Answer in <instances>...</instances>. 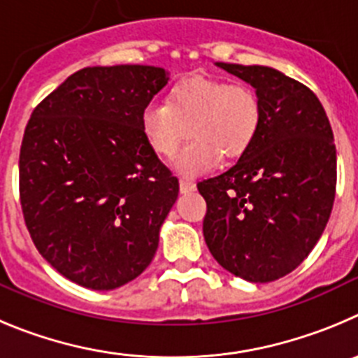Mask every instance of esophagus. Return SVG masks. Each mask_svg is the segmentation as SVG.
<instances>
[{"label": "esophagus", "mask_w": 358, "mask_h": 358, "mask_svg": "<svg viewBox=\"0 0 358 358\" xmlns=\"http://www.w3.org/2000/svg\"><path fill=\"white\" fill-rule=\"evenodd\" d=\"M196 191V183L191 182V180H180V192L185 194V192Z\"/></svg>", "instance_id": "34e87169"}]
</instances>
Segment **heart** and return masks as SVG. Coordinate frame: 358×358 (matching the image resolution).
Returning a JSON list of instances; mask_svg holds the SVG:
<instances>
[{"label":"heart","instance_id":"obj_1","mask_svg":"<svg viewBox=\"0 0 358 358\" xmlns=\"http://www.w3.org/2000/svg\"><path fill=\"white\" fill-rule=\"evenodd\" d=\"M262 107L250 85L191 76L176 82L166 103L141 112V131L159 157L173 159L189 134L194 139L176 159L182 175L207 171L221 159H237L259 134Z\"/></svg>","mask_w":358,"mask_h":358}]
</instances>
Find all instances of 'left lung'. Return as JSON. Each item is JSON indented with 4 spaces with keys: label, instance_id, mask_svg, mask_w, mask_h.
<instances>
[{
    "label": "left lung",
    "instance_id": "8db88e82",
    "mask_svg": "<svg viewBox=\"0 0 358 358\" xmlns=\"http://www.w3.org/2000/svg\"><path fill=\"white\" fill-rule=\"evenodd\" d=\"M259 94V134L237 164L198 183L203 235L231 275L266 283L294 271L323 235L337 183L330 121L303 83L266 66L215 62Z\"/></svg>",
    "mask_w": 358,
    "mask_h": 358
}]
</instances>
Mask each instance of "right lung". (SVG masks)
I'll use <instances>...</instances> for the list:
<instances>
[{
  "label": "right lung",
  "instance_id": "obj_1",
  "mask_svg": "<svg viewBox=\"0 0 358 358\" xmlns=\"http://www.w3.org/2000/svg\"><path fill=\"white\" fill-rule=\"evenodd\" d=\"M169 80L155 66L85 67L38 103L19 155L38 253L82 287L112 291L150 266L178 180L148 146L141 112Z\"/></svg>",
  "mask_w": 358,
  "mask_h": 358
}]
</instances>
